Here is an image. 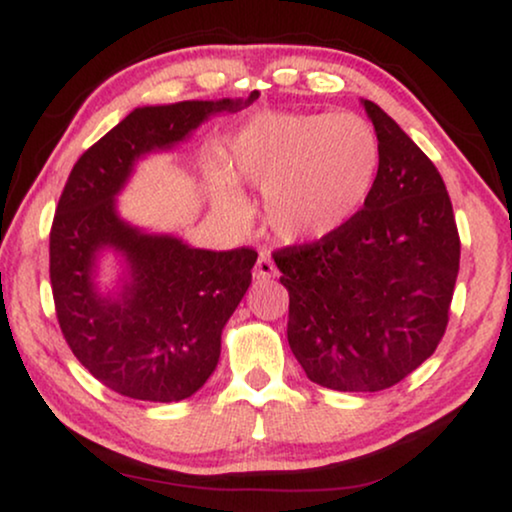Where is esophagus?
<instances>
[{
  "label": "esophagus",
  "mask_w": 512,
  "mask_h": 512,
  "mask_svg": "<svg viewBox=\"0 0 512 512\" xmlns=\"http://www.w3.org/2000/svg\"><path fill=\"white\" fill-rule=\"evenodd\" d=\"M277 275V268H275V261H272L270 254H261L256 261V268H254V277L256 279H270Z\"/></svg>",
  "instance_id": "obj_1"
}]
</instances>
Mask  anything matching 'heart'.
<instances>
[{
    "label": "heart",
    "instance_id": "b5f03b06",
    "mask_svg": "<svg viewBox=\"0 0 512 512\" xmlns=\"http://www.w3.org/2000/svg\"><path fill=\"white\" fill-rule=\"evenodd\" d=\"M373 125L356 114H261L230 144L235 177L263 193V219L286 244H314L352 223L380 174ZM214 202L230 214L247 200L228 177L212 179Z\"/></svg>",
    "mask_w": 512,
    "mask_h": 512
}]
</instances>
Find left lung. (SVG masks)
I'll return each mask as SVG.
<instances>
[{"label": "left lung", "instance_id": "left-lung-1", "mask_svg": "<svg viewBox=\"0 0 512 512\" xmlns=\"http://www.w3.org/2000/svg\"><path fill=\"white\" fill-rule=\"evenodd\" d=\"M380 139L375 191L338 235L277 249L289 291L291 352L335 391H382L422 366L443 340L459 275V230L429 156L363 100Z\"/></svg>", "mask_w": 512, "mask_h": 512}]
</instances>
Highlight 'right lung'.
Segmentation results:
<instances>
[{
  "label": "right lung",
  "instance_id": "1",
  "mask_svg": "<svg viewBox=\"0 0 512 512\" xmlns=\"http://www.w3.org/2000/svg\"><path fill=\"white\" fill-rule=\"evenodd\" d=\"M254 100L256 93L135 109L69 172L48 244L55 314L81 366L116 394L156 403L193 396L219 363L221 331L249 289L258 254L146 235L118 219L114 195L144 153L170 149L212 114H235ZM104 246L131 265L116 301L92 284L94 254Z\"/></svg>",
  "mask_w": 512,
  "mask_h": 512
}]
</instances>
